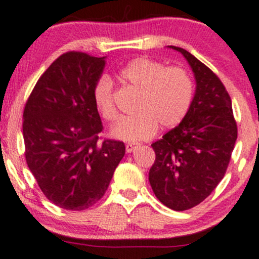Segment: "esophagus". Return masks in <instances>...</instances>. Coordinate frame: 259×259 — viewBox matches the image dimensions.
Returning <instances> with one entry per match:
<instances>
[{"mask_svg":"<svg viewBox=\"0 0 259 259\" xmlns=\"http://www.w3.org/2000/svg\"><path fill=\"white\" fill-rule=\"evenodd\" d=\"M136 148H138V145H135V143H127V145L125 146L126 153H132V152L135 151Z\"/></svg>","mask_w":259,"mask_h":259,"instance_id":"esophagus-1","label":"esophagus"}]
</instances>
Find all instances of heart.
Returning <instances> with one entry per match:
<instances>
[{"mask_svg":"<svg viewBox=\"0 0 259 259\" xmlns=\"http://www.w3.org/2000/svg\"><path fill=\"white\" fill-rule=\"evenodd\" d=\"M120 80L139 92L135 112L112 126L111 135L126 142L151 139L159 125L163 129L176 126L191 107L194 85L185 70L165 67L161 62L138 58L127 62L118 72ZM96 108L106 120L117 119L113 100V83L102 76L94 89Z\"/></svg>","mask_w":259,"mask_h":259,"instance_id":"b5f03b06","label":"heart"}]
</instances>
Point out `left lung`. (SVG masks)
<instances>
[{"mask_svg":"<svg viewBox=\"0 0 259 259\" xmlns=\"http://www.w3.org/2000/svg\"><path fill=\"white\" fill-rule=\"evenodd\" d=\"M195 93L179 125L152 143L155 161L149 183L165 206L185 211L205 200L223 179L238 138L232 100L219 77L186 49Z\"/></svg>","mask_w":259,"mask_h":259,"instance_id":"left-lung-1","label":"left lung"}]
</instances>
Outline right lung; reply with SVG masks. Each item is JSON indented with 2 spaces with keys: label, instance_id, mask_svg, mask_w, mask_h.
I'll list each match as a JSON object with an SVG mask.
<instances>
[{
  "label": "right lung",
  "instance_id": "1",
  "mask_svg": "<svg viewBox=\"0 0 259 259\" xmlns=\"http://www.w3.org/2000/svg\"><path fill=\"white\" fill-rule=\"evenodd\" d=\"M106 57L68 52L40 76L24 110L27 166L57 206L82 211L107 191L125 154L123 142L99 141L102 123L94 101Z\"/></svg>",
  "mask_w": 259,
  "mask_h": 259
}]
</instances>
